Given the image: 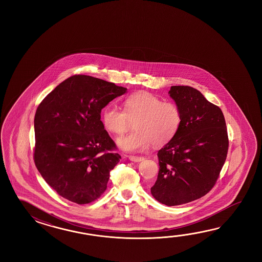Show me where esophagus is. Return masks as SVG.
<instances>
[{
  "label": "esophagus",
  "instance_id": "obj_1",
  "mask_svg": "<svg viewBox=\"0 0 262 262\" xmlns=\"http://www.w3.org/2000/svg\"><path fill=\"white\" fill-rule=\"evenodd\" d=\"M129 160L133 162H141L144 160V157L141 156H128Z\"/></svg>",
  "mask_w": 262,
  "mask_h": 262
}]
</instances>
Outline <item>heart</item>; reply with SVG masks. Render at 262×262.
Segmentation results:
<instances>
[{
	"label": "heart",
	"instance_id": "obj_1",
	"mask_svg": "<svg viewBox=\"0 0 262 262\" xmlns=\"http://www.w3.org/2000/svg\"><path fill=\"white\" fill-rule=\"evenodd\" d=\"M123 112L108 106L103 111L102 121L105 128L123 135L134 123L136 132L116 141L121 150L139 152L155 146L167 144L177 133L182 122L179 106L173 102H163L161 98L148 92H138L127 96L123 102Z\"/></svg>",
	"mask_w": 262,
	"mask_h": 262
}]
</instances>
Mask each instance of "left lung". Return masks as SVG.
<instances>
[{
  "label": "left lung",
  "instance_id": "1",
  "mask_svg": "<svg viewBox=\"0 0 262 262\" xmlns=\"http://www.w3.org/2000/svg\"><path fill=\"white\" fill-rule=\"evenodd\" d=\"M168 95L182 122L176 135L158 150L159 172L150 193L167 206L201 199L212 189L228 154L223 112L189 86H171Z\"/></svg>",
  "mask_w": 262,
  "mask_h": 262
}]
</instances>
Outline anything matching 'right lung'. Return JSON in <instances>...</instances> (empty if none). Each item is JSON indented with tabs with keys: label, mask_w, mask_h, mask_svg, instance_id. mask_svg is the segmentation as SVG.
Returning <instances> with one entry per match:
<instances>
[{
	"label": "right lung",
	"mask_w": 262,
	"mask_h": 262,
	"mask_svg": "<svg viewBox=\"0 0 262 262\" xmlns=\"http://www.w3.org/2000/svg\"><path fill=\"white\" fill-rule=\"evenodd\" d=\"M127 89L76 75L40 103L34 116V163L47 184L78 204L98 199L121 156L101 121V111Z\"/></svg>",
	"instance_id": "right-lung-1"
}]
</instances>
